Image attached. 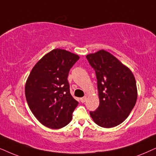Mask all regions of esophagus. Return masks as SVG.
<instances>
[{
	"label": "esophagus",
	"instance_id": "obj_1",
	"mask_svg": "<svg viewBox=\"0 0 156 156\" xmlns=\"http://www.w3.org/2000/svg\"><path fill=\"white\" fill-rule=\"evenodd\" d=\"M86 99H87V97L85 96V97L81 98H80V101H81V103H85V102H86Z\"/></svg>",
	"mask_w": 156,
	"mask_h": 156
}]
</instances>
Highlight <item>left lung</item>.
Segmentation results:
<instances>
[{
    "label": "left lung",
    "instance_id": "obj_1",
    "mask_svg": "<svg viewBox=\"0 0 156 156\" xmlns=\"http://www.w3.org/2000/svg\"><path fill=\"white\" fill-rule=\"evenodd\" d=\"M95 70L100 100L96 111L90 115L97 125L113 128L125 120L136 105L138 91L129 68L109 52L100 50L86 55Z\"/></svg>",
    "mask_w": 156,
    "mask_h": 156
}]
</instances>
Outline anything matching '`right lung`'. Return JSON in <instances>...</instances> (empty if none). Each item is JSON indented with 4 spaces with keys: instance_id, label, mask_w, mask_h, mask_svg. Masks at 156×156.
Wrapping results in <instances>:
<instances>
[{
    "instance_id": "obj_1",
    "label": "right lung",
    "mask_w": 156,
    "mask_h": 156,
    "mask_svg": "<svg viewBox=\"0 0 156 156\" xmlns=\"http://www.w3.org/2000/svg\"><path fill=\"white\" fill-rule=\"evenodd\" d=\"M79 58L76 54L56 48L31 70L25 87L26 101L35 117L48 128L58 129L71 121L78 102L70 94L67 78Z\"/></svg>"
}]
</instances>
